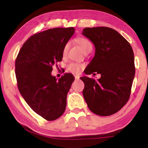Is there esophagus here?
Masks as SVG:
<instances>
[{
  "instance_id": "obj_1",
  "label": "esophagus",
  "mask_w": 148,
  "mask_h": 148,
  "mask_svg": "<svg viewBox=\"0 0 148 148\" xmlns=\"http://www.w3.org/2000/svg\"><path fill=\"white\" fill-rule=\"evenodd\" d=\"M74 78L76 80H79L80 79V76L79 75H74Z\"/></svg>"
}]
</instances>
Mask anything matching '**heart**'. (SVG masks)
<instances>
[{
    "mask_svg": "<svg viewBox=\"0 0 148 148\" xmlns=\"http://www.w3.org/2000/svg\"><path fill=\"white\" fill-rule=\"evenodd\" d=\"M76 42L79 45L82 50L86 53L89 52L90 51H92V45L91 42L88 40L87 38L84 37H80L76 39ZM69 49V43H66L64 45L63 49H62V55L63 57H65L67 55V50ZM84 67L83 64L76 63V62H70L67 65V70L69 72L74 73V74H79L81 72V69Z\"/></svg>",
    "mask_w": 148,
    "mask_h": 148,
    "instance_id": "heart-1",
    "label": "heart"
}]
</instances>
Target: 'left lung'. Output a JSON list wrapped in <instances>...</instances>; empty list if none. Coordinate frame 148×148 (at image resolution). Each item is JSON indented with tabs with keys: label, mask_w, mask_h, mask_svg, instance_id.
<instances>
[{
	"label": "left lung",
	"mask_w": 148,
	"mask_h": 148,
	"mask_svg": "<svg viewBox=\"0 0 148 148\" xmlns=\"http://www.w3.org/2000/svg\"><path fill=\"white\" fill-rule=\"evenodd\" d=\"M83 35L95 46V56L86 74H101L99 79L81 77L83 95L95 114L108 116L120 111L128 101L135 76L134 51L128 41L108 27L86 28Z\"/></svg>",
	"instance_id": "1"
}]
</instances>
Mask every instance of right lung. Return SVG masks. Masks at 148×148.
Listing matches in <instances>:
<instances>
[{"label": "right lung", "mask_w": 148, "mask_h": 148, "mask_svg": "<svg viewBox=\"0 0 148 148\" xmlns=\"http://www.w3.org/2000/svg\"><path fill=\"white\" fill-rule=\"evenodd\" d=\"M74 32L70 27L35 34L25 42L15 60L18 90L33 111L49 121L63 114L74 81L69 73L58 81L51 74L53 66L62 61V49Z\"/></svg>", "instance_id": "1"}]
</instances>
